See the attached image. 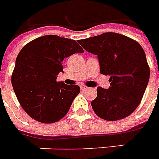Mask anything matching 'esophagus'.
<instances>
[{
    "label": "esophagus",
    "instance_id": "obj_1",
    "mask_svg": "<svg viewBox=\"0 0 159 159\" xmlns=\"http://www.w3.org/2000/svg\"><path fill=\"white\" fill-rule=\"evenodd\" d=\"M81 89H82L83 91H85V90H87V89H89V88H87V87H85V86H81Z\"/></svg>",
    "mask_w": 159,
    "mask_h": 159
}]
</instances>
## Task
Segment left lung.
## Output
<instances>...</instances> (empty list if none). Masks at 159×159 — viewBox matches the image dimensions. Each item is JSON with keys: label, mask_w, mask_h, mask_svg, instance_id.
Wrapping results in <instances>:
<instances>
[{"label": "left lung", "mask_w": 159, "mask_h": 159, "mask_svg": "<svg viewBox=\"0 0 159 159\" xmlns=\"http://www.w3.org/2000/svg\"><path fill=\"white\" fill-rule=\"evenodd\" d=\"M78 42L98 56L100 73L110 76L109 89L98 87L97 98L92 101L95 114L109 121L130 116L139 105L150 76L142 46L127 36L111 32Z\"/></svg>", "instance_id": "obj_1"}]
</instances>
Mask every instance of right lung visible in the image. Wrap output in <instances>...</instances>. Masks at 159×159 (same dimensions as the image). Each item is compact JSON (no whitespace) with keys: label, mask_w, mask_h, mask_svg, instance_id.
Segmentation results:
<instances>
[{"label":"right lung","mask_w":159,"mask_h":159,"mask_svg":"<svg viewBox=\"0 0 159 159\" xmlns=\"http://www.w3.org/2000/svg\"><path fill=\"white\" fill-rule=\"evenodd\" d=\"M83 50L73 39L57 35L37 38L21 50L16 59L11 84L17 100L31 118L50 124L64 117L79 86L57 82L62 61Z\"/></svg>","instance_id":"1"}]
</instances>
